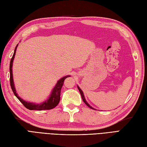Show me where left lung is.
Segmentation results:
<instances>
[{
  "label": "left lung",
  "instance_id": "obj_1",
  "mask_svg": "<svg viewBox=\"0 0 147 147\" xmlns=\"http://www.w3.org/2000/svg\"><path fill=\"white\" fill-rule=\"evenodd\" d=\"M77 88H78V90H79V92H80V94H81V96H82V100H83V101H84V102L85 103L86 105H87L88 107H90V109H94V110H96V109H95L94 108H93V107H92V106H90V105L88 104V102L86 101V100H85V96H84V93H83V92H82V90H81L80 89V88L78 87V86L77 85Z\"/></svg>",
  "mask_w": 147,
  "mask_h": 147
}]
</instances>
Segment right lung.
Here are the masks:
<instances>
[{
	"label": "right lung",
	"mask_w": 147,
	"mask_h": 147,
	"mask_svg": "<svg viewBox=\"0 0 147 147\" xmlns=\"http://www.w3.org/2000/svg\"><path fill=\"white\" fill-rule=\"evenodd\" d=\"M18 47V44L16 47L15 50H14L13 55L12 57L11 60H10V86H11V88L13 92L14 95H16V97L19 100V101L22 103V104L26 107L27 109H29L30 110H51L52 109L59 104L60 99V91L62 87V85L63 84L64 80L66 78L70 77V76H67L60 78L58 81H57L55 87L52 89V91L51 92V94L49 96V98L45 100L44 102H41L40 103H35L34 102H30L24 100L22 98L18 95L16 92L15 85L13 83V74H12V64L13 62L14 57H15L16 50Z\"/></svg>",
	"instance_id": "1"
}]
</instances>
